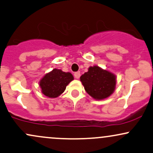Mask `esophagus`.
<instances>
[{
    "label": "esophagus",
    "mask_w": 153,
    "mask_h": 153,
    "mask_svg": "<svg viewBox=\"0 0 153 153\" xmlns=\"http://www.w3.org/2000/svg\"><path fill=\"white\" fill-rule=\"evenodd\" d=\"M74 76L76 79H79V78L80 77V72H76V73H75Z\"/></svg>",
    "instance_id": "34e87169"
}]
</instances>
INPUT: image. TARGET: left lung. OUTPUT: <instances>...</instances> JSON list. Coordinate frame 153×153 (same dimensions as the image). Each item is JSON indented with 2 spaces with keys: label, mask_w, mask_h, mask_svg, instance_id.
<instances>
[{
  "label": "left lung",
  "mask_w": 153,
  "mask_h": 153,
  "mask_svg": "<svg viewBox=\"0 0 153 153\" xmlns=\"http://www.w3.org/2000/svg\"><path fill=\"white\" fill-rule=\"evenodd\" d=\"M80 81L86 92L94 99L103 100L114 93L117 77L111 72L95 65L80 76Z\"/></svg>",
  "instance_id": "left-lung-1"
}]
</instances>
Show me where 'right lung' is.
<instances>
[{
    "mask_svg": "<svg viewBox=\"0 0 153 153\" xmlns=\"http://www.w3.org/2000/svg\"><path fill=\"white\" fill-rule=\"evenodd\" d=\"M73 80L74 77L71 73L54 68L44 75L39 83L42 93L47 97L54 99L60 96Z\"/></svg>",
    "mask_w": 153,
    "mask_h": 153,
    "instance_id": "obj_1",
    "label": "right lung"
}]
</instances>
